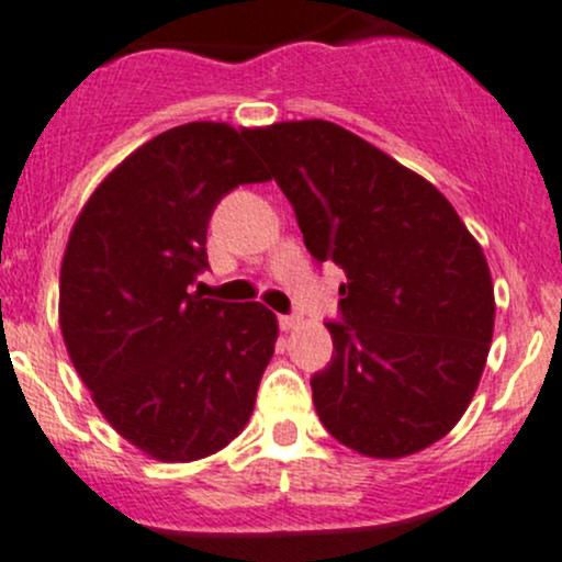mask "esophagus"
Instances as JSON below:
<instances>
[{
	"label": "esophagus",
	"mask_w": 562,
	"mask_h": 562,
	"mask_svg": "<svg viewBox=\"0 0 562 562\" xmlns=\"http://www.w3.org/2000/svg\"><path fill=\"white\" fill-rule=\"evenodd\" d=\"M301 326V317L299 315H280V328L282 330H293Z\"/></svg>",
	"instance_id": "esophagus-1"
}]
</instances>
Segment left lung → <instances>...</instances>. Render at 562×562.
Returning <instances> with one entry per match:
<instances>
[{
	"instance_id": "8db88e82",
	"label": "left lung",
	"mask_w": 562,
	"mask_h": 562,
	"mask_svg": "<svg viewBox=\"0 0 562 562\" xmlns=\"http://www.w3.org/2000/svg\"><path fill=\"white\" fill-rule=\"evenodd\" d=\"M306 250L345 269L334 356L312 376L321 423L369 458L420 452L469 409L493 341L480 241L420 175L328 121L252 128Z\"/></svg>"
}]
</instances>
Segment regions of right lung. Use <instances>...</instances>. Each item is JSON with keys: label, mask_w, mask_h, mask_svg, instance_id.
<instances>
[{"label": "right lung", "mask_w": 562, "mask_h": 562, "mask_svg": "<svg viewBox=\"0 0 562 562\" xmlns=\"http://www.w3.org/2000/svg\"><path fill=\"white\" fill-rule=\"evenodd\" d=\"M247 128L196 121L137 147L91 193L58 285L64 345L93 404L164 463L223 450L256 406L277 317L193 291L217 202L269 175Z\"/></svg>", "instance_id": "1"}]
</instances>
